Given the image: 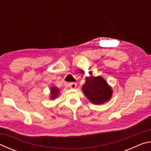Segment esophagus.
<instances>
[{"instance_id":"obj_1","label":"esophagus","mask_w":151,"mask_h":151,"mask_svg":"<svg viewBox=\"0 0 151 151\" xmlns=\"http://www.w3.org/2000/svg\"><path fill=\"white\" fill-rule=\"evenodd\" d=\"M76 85H77V84H76V83H70L69 85H68V86H69V87L71 88H75L76 87Z\"/></svg>"}]
</instances>
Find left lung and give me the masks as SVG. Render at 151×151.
<instances>
[{
    "label": "left lung",
    "instance_id": "obj_1",
    "mask_svg": "<svg viewBox=\"0 0 151 151\" xmlns=\"http://www.w3.org/2000/svg\"><path fill=\"white\" fill-rule=\"evenodd\" d=\"M82 90L88 100L95 104H102L109 101L112 94L111 88L101 76L86 77Z\"/></svg>",
    "mask_w": 151,
    "mask_h": 151
}]
</instances>
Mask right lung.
<instances>
[{"mask_svg":"<svg viewBox=\"0 0 151 151\" xmlns=\"http://www.w3.org/2000/svg\"><path fill=\"white\" fill-rule=\"evenodd\" d=\"M50 94H51V98L50 99H55L58 96V94H59V89L58 88L53 86L50 89Z\"/></svg>","mask_w":151,"mask_h":151,"instance_id":"obj_1","label":"right lung"}]
</instances>
